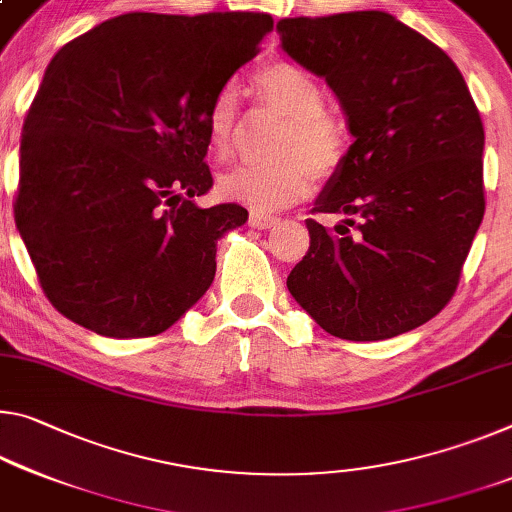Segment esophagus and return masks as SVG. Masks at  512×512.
I'll return each mask as SVG.
<instances>
[{
	"instance_id": "esophagus-1",
	"label": "esophagus",
	"mask_w": 512,
	"mask_h": 512,
	"mask_svg": "<svg viewBox=\"0 0 512 512\" xmlns=\"http://www.w3.org/2000/svg\"><path fill=\"white\" fill-rule=\"evenodd\" d=\"M278 223L280 218L269 216V214H259V212L250 214V227H257V230H269V227H275Z\"/></svg>"
}]
</instances>
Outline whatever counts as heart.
Wrapping results in <instances>:
<instances>
[{"instance_id":"heart-1","label":"heart","mask_w":512,"mask_h":512,"mask_svg":"<svg viewBox=\"0 0 512 512\" xmlns=\"http://www.w3.org/2000/svg\"><path fill=\"white\" fill-rule=\"evenodd\" d=\"M253 86L271 111L287 120L275 145L278 161L262 166H239L218 180L227 200L255 209H280L307 196L314 175L330 177L344 164L348 136L344 125L326 113V91L305 68L289 61H273L259 68ZM207 141L218 161L234 150L239 134V97L223 86L205 113Z\"/></svg>"}]
</instances>
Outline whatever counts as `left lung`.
<instances>
[{"label": "left lung", "instance_id": "obj_1", "mask_svg": "<svg viewBox=\"0 0 512 512\" xmlns=\"http://www.w3.org/2000/svg\"><path fill=\"white\" fill-rule=\"evenodd\" d=\"M280 47L326 79L353 143L307 218L310 250L289 273L296 303L348 342L431 321L458 287L483 221V123L449 56L385 11L278 22ZM359 218L352 221V216Z\"/></svg>", "mask_w": 512, "mask_h": 512}]
</instances>
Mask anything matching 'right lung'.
<instances>
[{
	"mask_svg": "<svg viewBox=\"0 0 512 512\" xmlns=\"http://www.w3.org/2000/svg\"><path fill=\"white\" fill-rule=\"evenodd\" d=\"M273 29L266 13H127L70 40L24 118L15 225L40 287L102 337H152L214 282L248 221L202 209L205 113Z\"/></svg>",
	"mask_w": 512,
	"mask_h": 512,
	"instance_id": "add662e5",
	"label": "right lung"
}]
</instances>
